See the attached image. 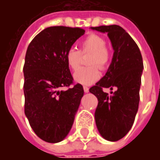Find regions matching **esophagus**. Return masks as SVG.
Listing matches in <instances>:
<instances>
[{
	"mask_svg": "<svg viewBox=\"0 0 160 160\" xmlns=\"http://www.w3.org/2000/svg\"><path fill=\"white\" fill-rule=\"evenodd\" d=\"M83 89H84V92H89V88H88L87 87H84Z\"/></svg>",
	"mask_w": 160,
	"mask_h": 160,
	"instance_id": "esophagus-1",
	"label": "esophagus"
}]
</instances>
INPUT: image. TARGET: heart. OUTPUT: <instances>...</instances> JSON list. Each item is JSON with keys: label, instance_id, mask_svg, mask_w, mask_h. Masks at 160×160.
I'll return each mask as SVG.
<instances>
[{"label": "heart", "instance_id": "obj_1", "mask_svg": "<svg viewBox=\"0 0 160 160\" xmlns=\"http://www.w3.org/2000/svg\"><path fill=\"white\" fill-rule=\"evenodd\" d=\"M105 40L98 34H89L80 42V51L70 48L65 54L67 64L70 68L76 70L80 67L81 54H91L88 59V68H81L73 73L77 83L89 86L97 81L101 76L99 68L104 69L111 61V51L105 45Z\"/></svg>", "mask_w": 160, "mask_h": 160}]
</instances>
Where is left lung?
Segmentation results:
<instances>
[{
    "mask_svg": "<svg viewBox=\"0 0 160 160\" xmlns=\"http://www.w3.org/2000/svg\"><path fill=\"white\" fill-rule=\"evenodd\" d=\"M107 32L114 49L107 72L89 89L98 98L95 122L102 137L110 141L123 138L134 122L140 102V87L143 70L139 47L126 31L117 25L91 27ZM103 88L114 92L109 95Z\"/></svg>",
    "mask_w": 160,
    "mask_h": 160,
    "instance_id": "left-lung-1",
    "label": "left lung"
}]
</instances>
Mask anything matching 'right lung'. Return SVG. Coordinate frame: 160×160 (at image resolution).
Wrapping results in <instances>:
<instances>
[{"label":"right lung","mask_w":160,"mask_h":160,"mask_svg":"<svg viewBox=\"0 0 160 160\" xmlns=\"http://www.w3.org/2000/svg\"><path fill=\"white\" fill-rule=\"evenodd\" d=\"M85 30L51 26L30 42L23 68L25 114L35 134L49 143L62 141L73 126L83 87L73 84L65 54Z\"/></svg>","instance_id":"right-lung-1"}]
</instances>
